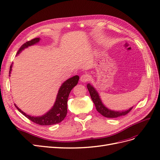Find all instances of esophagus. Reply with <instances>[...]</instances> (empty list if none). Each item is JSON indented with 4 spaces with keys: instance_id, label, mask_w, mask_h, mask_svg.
<instances>
[{
    "instance_id": "esophagus-1",
    "label": "esophagus",
    "mask_w": 160,
    "mask_h": 160,
    "mask_svg": "<svg viewBox=\"0 0 160 160\" xmlns=\"http://www.w3.org/2000/svg\"><path fill=\"white\" fill-rule=\"evenodd\" d=\"M80 80L82 82L88 81L89 80V75L88 74H83L80 77Z\"/></svg>"
}]
</instances>
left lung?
I'll return each mask as SVG.
<instances>
[{"mask_svg": "<svg viewBox=\"0 0 160 160\" xmlns=\"http://www.w3.org/2000/svg\"><path fill=\"white\" fill-rule=\"evenodd\" d=\"M87 87H88V89L90 93L91 99L93 101V103L95 105L97 111L105 118H115L119 117V116H122V115H125L128 114L133 108H132L129 109L125 111H114L108 109L107 108L105 107L103 104L102 103V102H101L99 94L98 93L97 91L94 89V88H93V86L91 85L90 84H88L87 85Z\"/></svg>", "mask_w": 160, "mask_h": 160, "instance_id": "8db88e82", "label": "left lung"}]
</instances>
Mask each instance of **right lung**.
Returning a JSON list of instances; mask_svg holds the SVG:
<instances>
[{
	"label": "right lung",
	"mask_w": 160,
	"mask_h": 160,
	"mask_svg": "<svg viewBox=\"0 0 160 160\" xmlns=\"http://www.w3.org/2000/svg\"><path fill=\"white\" fill-rule=\"evenodd\" d=\"M39 41V38H35L31 41H28L25 42L20 47V49H18V52H17V55H18L19 52H21V51L25 49V48L35 44V43L38 42ZM11 69L12 65L10 67L9 73H11ZM79 79V76L75 75L71 77V78L67 79L65 82L62 83L59 90V92H58L55 105H53V107L49 111H48L46 114L41 116V117H33V116L27 115L20 109H18V108L17 107V105L15 104H14V105H15L17 109L20 111L22 115H25L26 118L32 121V122L41 125H51L59 123L61 122L66 117L67 113V100H68L69 93L72 89L77 84V83H78Z\"/></svg>",
	"instance_id": "add662e5"
}]
</instances>
